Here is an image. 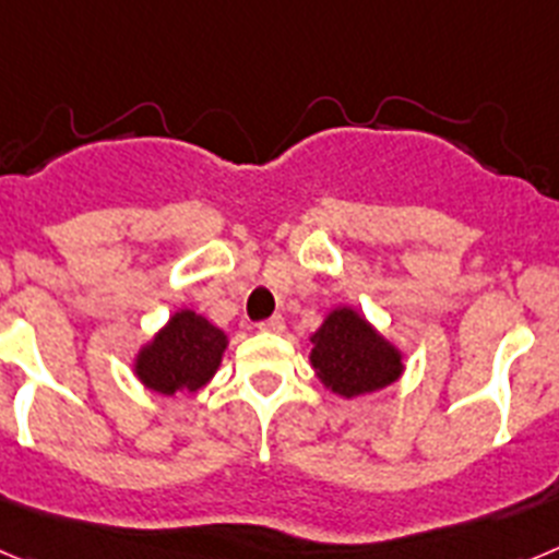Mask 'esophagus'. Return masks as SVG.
Returning <instances> with one entry per match:
<instances>
[{"label":"esophagus","instance_id":"34e87169","mask_svg":"<svg viewBox=\"0 0 559 559\" xmlns=\"http://www.w3.org/2000/svg\"><path fill=\"white\" fill-rule=\"evenodd\" d=\"M257 328L263 330V333H283L285 330V319L283 316H271V319H265V322H260Z\"/></svg>","mask_w":559,"mask_h":559}]
</instances>
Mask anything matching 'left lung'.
Wrapping results in <instances>:
<instances>
[{
  "mask_svg": "<svg viewBox=\"0 0 559 559\" xmlns=\"http://www.w3.org/2000/svg\"><path fill=\"white\" fill-rule=\"evenodd\" d=\"M310 341L316 372L341 397L378 392L403 372L397 349L349 308L333 310Z\"/></svg>",
  "mask_w": 559,
  "mask_h": 559,
  "instance_id": "left-lung-1",
  "label": "left lung"
}]
</instances>
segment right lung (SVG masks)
Returning a JSON list of instances; mask_svg holds the SVG:
<instances>
[{"label": "right lung", "mask_w": 559, "mask_h": 559, "mask_svg": "<svg viewBox=\"0 0 559 559\" xmlns=\"http://www.w3.org/2000/svg\"><path fill=\"white\" fill-rule=\"evenodd\" d=\"M224 349L226 335L218 328H212L204 316L181 310L153 338V344L142 349L136 358V374L153 392H195L215 374Z\"/></svg>", "instance_id": "right-lung-1"}]
</instances>
